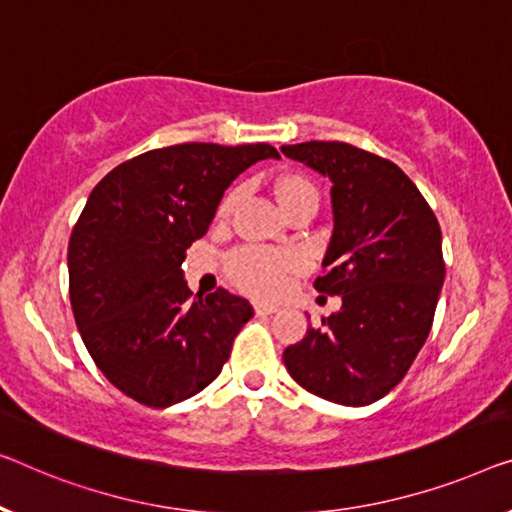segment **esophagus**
I'll return each instance as SVG.
<instances>
[{
  "instance_id": "esophagus-1",
  "label": "esophagus",
  "mask_w": 512,
  "mask_h": 512,
  "mask_svg": "<svg viewBox=\"0 0 512 512\" xmlns=\"http://www.w3.org/2000/svg\"><path fill=\"white\" fill-rule=\"evenodd\" d=\"M276 310H278L276 305H271V303H255V315H259V317L273 315V312H276Z\"/></svg>"
}]
</instances>
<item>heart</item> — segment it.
<instances>
[{
  "instance_id": "obj_1",
  "label": "heart",
  "mask_w": 512,
  "mask_h": 512,
  "mask_svg": "<svg viewBox=\"0 0 512 512\" xmlns=\"http://www.w3.org/2000/svg\"><path fill=\"white\" fill-rule=\"evenodd\" d=\"M236 197H239V190L236 188L225 195V200L220 202L218 207L220 218L232 211ZM276 197L282 211L289 207H296V204H312V207H317L319 202L315 183L301 177V174H285V177H280L276 181ZM292 269H294V257L269 253V250L246 248V250H239V253L232 257L234 280L239 282L243 289H248V292H253L257 296L278 294L282 285H285L287 273Z\"/></svg>"
}]
</instances>
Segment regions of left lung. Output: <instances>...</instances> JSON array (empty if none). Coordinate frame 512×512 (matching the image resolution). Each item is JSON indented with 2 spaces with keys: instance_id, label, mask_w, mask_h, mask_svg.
I'll use <instances>...</instances> for the list:
<instances>
[{
  "instance_id": "obj_1",
  "label": "left lung",
  "mask_w": 512,
  "mask_h": 512,
  "mask_svg": "<svg viewBox=\"0 0 512 512\" xmlns=\"http://www.w3.org/2000/svg\"><path fill=\"white\" fill-rule=\"evenodd\" d=\"M280 151L331 181L333 234L315 289L342 299L282 361L305 391L365 407L400 384L430 335L446 276L437 216L398 165L370 151L317 140Z\"/></svg>"
}]
</instances>
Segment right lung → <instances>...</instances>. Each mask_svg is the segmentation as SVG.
Masks as SVG:
<instances>
[{
	"label": "right lung",
	"mask_w": 512,
	"mask_h": 512,
	"mask_svg": "<svg viewBox=\"0 0 512 512\" xmlns=\"http://www.w3.org/2000/svg\"><path fill=\"white\" fill-rule=\"evenodd\" d=\"M280 158L271 144L186 142L140 154L98 181L68 241V294L98 370L154 409L220 375L253 305L227 289L190 292L181 264L230 183Z\"/></svg>",
	"instance_id": "1"
}]
</instances>
